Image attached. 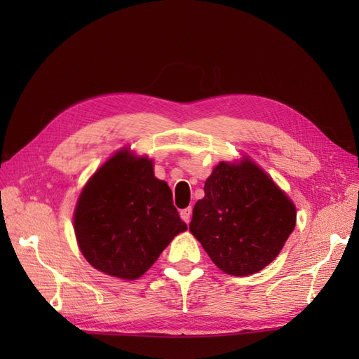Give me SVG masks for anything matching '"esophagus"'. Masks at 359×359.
I'll use <instances>...</instances> for the list:
<instances>
[{"label": "esophagus", "mask_w": 359, "mask_h": 359, "mask_svg": "<svg viewBox=\"0 0 359 359\" xmlns=\"http://www.w3.org/2000/svg\"><path fill=\"white\" fill-rule=\"evenodd\" d=\"M181 219L186 222V223H190V219H191V208L189 206V208H184L181 210Z\"/></svg>", "instance_id": "34e87169"}]
</instances>
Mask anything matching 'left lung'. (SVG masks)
<instances>
[{
	"instance_id": "left-lung-1",
	"label": "left lung",
	"mask_w": 359,
	"mask_h": 359,
	"mask_svg": "<svg viewBox=\"0 0 359 359\" xmlns=\"http://www.w3.org/2000/svg\"><path fill=\"white\" fill-rule=\"evenodd\" d=\"M203 191L190 231L227 274L241 277L264 269L295 229V205L248 158L240 165L219 163Z\"/></svg>"
}]
</instances>
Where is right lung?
<instances>
[{
    "instance_id": "right-lung-1",
    "label": "right lung",
    "mask_w": 359,
    "mask_h": 359,
    "mask_svg": "<svg viewBox=\"0 0 359 359\" xmlns=\"http://www.w3.org/2000/svg\"><path fill=\"white\" fill-rule=\"evenodd\" d=\"M187 224L153 163L123 149L97 170L74 211V232L82 255L102 273L139 278Z\"/></svg>"
}]
</instances>
